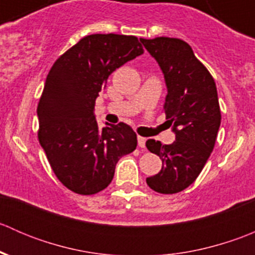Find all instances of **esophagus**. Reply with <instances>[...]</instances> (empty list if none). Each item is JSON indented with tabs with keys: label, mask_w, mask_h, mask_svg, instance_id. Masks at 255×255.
<instances>
[{
	"label": "esophagus",
	"mask_w": 255,
	"mask_h": 255,
	"mask_svg": "<svg viewBox=\"0 0 255 255\" xmlns=\"http://www.w3.org/2000/svg\"><path fill=\"white\" fill-rule=\"evenodd\" d=\"M138 145L140 146V148H145V142H146V139L144 137H140V135H138Z\"/></svg>",
	"instance_id": "obj_1"
}]
</instances>
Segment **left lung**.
<instances>
[{
    "mask_svg": "<svg viewBox=\"0 0 255 255\" xmlns=\"http://www.w3.org/2000/svg\"><path fill=\"white\" fill-rule=\"evenodd\" d=\"M140 42L164 74V111L175 133V142L166 145L146 140L148 150L163 161L161 170L146 177V184L160 194H176L196 180L213 150L221 125L217 89L186 42L168 37Z\"/></svg>",
    "mask_w": 255,
    "mask_h": 255,
    "instance_id": "8db88e82",
    "label": "left lung"
}]
</instances>
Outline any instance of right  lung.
<instances>
[{
  "label": "right lung",
  "instance_id": "obj_1",
  "mask_svg": "<svg viewBox=\"0 0 255 255\" xmlns=\"http://www.w3.org/2000/svg\"><path fill=\"white\" fill-rule=\"evenodd\" d=\"M143 53L133 35L91 34L49 71L37 109L38 138L54 174L76 194L106 189L117 161L137 146V134L126 123L99 127L95 101L113 71Z\"/></svg>",
  "mask_w": 255,
  "mask_h": 255
}]
</instances>
